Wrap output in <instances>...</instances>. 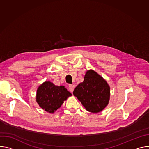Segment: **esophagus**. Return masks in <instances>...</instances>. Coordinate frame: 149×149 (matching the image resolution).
<instances>
[{"label": "esophagus", "instance_id": "obj_1", "mask_svg": "<svg viewBox=\"0 0 149 149\" xmlns=\"http://www.w3.org/2000/svg\"><path fill=\"white\" fill-rule=\"evenodd\" d=\"M68 88H69V90L71 93H72L74 88H75V86H73V85H71V84H70L68 86Z\"/></svg>", "mask_w": 149, "mask_h": 149}]
</instances>
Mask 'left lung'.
<instances>
[{"instance_id":"8db88e82","label":"left lung","mask_w":149,"mask_h":149,"mask_svg":"<svg viewBox=\"0 0 149 149\" xmlns=\"http://www.w3.org/2000/svg\"><path fill=\"white\" fill-rule=\"evenodd\" d=\"M110 92L107 82L94 71L90 70L85 75L84 81L76 87L73 94L87 111L97 113L108 105Z\"/></svg>"}]
</instances>
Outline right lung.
<instances>
[{"label": "right lung", "mask_w": 149, "mask_h": 149, "mask_svg": "<svg viewBox=\"0 0 149 149\" xmlns=\"http://www.w3.org/2000/svg\"><path fill=\"white\" fill-rule=\"evenodd\" d=\"M71 95L63 86H56L53 83L47 81L38 88L36 102L43 110L54 113L61 107L63 101Z\"/></svg>", "instance_id": "1"}]
</instances>
